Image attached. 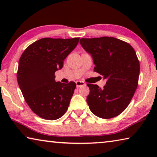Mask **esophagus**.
Returning <instances> with one entry per match:
<instances>
[{
    "label": "esophagus",
    "instance_id": "1",
    "mask_svg": "<svg viewBox=\"0 0 157 157\" xmlns=\"http://www.w3.org/2000/svg\"><path fill=\"white\" fill-rule=\"evenodd\" d=\"M76 86H77V87H80V86H84L85 84V82H83V81H77L76 82Z\"/></svg>",
    "mask_w": 157,
    "mask_h": 157
}]
</instances>
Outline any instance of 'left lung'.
<instances>
[{
    "label": "left lung",
    "mask_w": 157,
    "mask_h": 157,
    "mask_svg": "<svg viewBox=\"0 0 157 157\" xmlns=\"http://www.w3.org/2000/svg\"><path fill=\"white\" fill-rule=\"evenodd\" d=\"M80 44L91 55L94 71L107 79L102 89L87 84L90 110L101 118L118 116L129 105L139 84L140 63L129 44L114 37L82 38Z\"/></svg>",
    "instance_id": "1"
}]
</instances>
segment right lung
I'll use <instances>...</instances> for the list:
<instances>
[{"instance_id": "1", "label": "right lung", "mask_w": 157, "mask_h": 157, "mask_svg": "<svg viewBox=\"0 0 157 157\" xmlns=\"http://www.w3.org/2000/svg\"><path fill=\"white\" fill-rule=\"evenodd\" d=\"M79 37L43 38L30 44L18 62L17 81L31 110L45 120L59 118L67 111L76 84L55 80V73L77 46Z\"/></svg>"}]
</instances>
